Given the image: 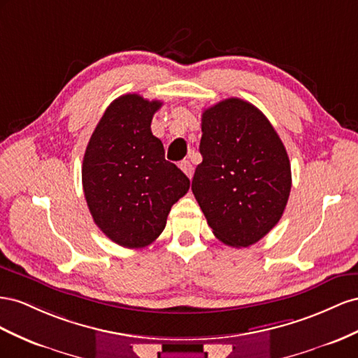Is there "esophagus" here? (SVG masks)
Returning <instances> with one entry per match:
<instances>
[{
	"mask_svg": "<svg viewBox=\"0 0 358 358\" xmlns=\"http://www.w3.org/2000/svg\"><path fill=\"white\" fill-rule=\"evenodd\" d=\"M180 168H181L182 172L186 173V176H187L189 178L193 177V166H192V163H190L189 160H182V162L180 163Z\"/></svg>",
	"mask_w": 358,
	"mask_h": 358,
	"instance_id": "obj_1",
	"label": "esophagus"
}]
</instances>
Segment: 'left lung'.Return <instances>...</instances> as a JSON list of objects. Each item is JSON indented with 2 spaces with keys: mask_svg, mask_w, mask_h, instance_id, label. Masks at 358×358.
<instances>
[{
  "mask_svg": "<svg viewBox=\"0 0 358 358\" xmlns=\"http://www.w3.org/2000/svg\"><path fill=\"white\" fill-rule=\"evenodd\" d=\"M202 162L192 192L213 234L249 248L278 224L291 192V165L279 135L246 100L224 99L202 112Z\"/></svg>",
  "mask_w": 358,
  "mask_h": 358,
  "instance_id": "obj_1",
  "label": "left lung"
}]
</instances>
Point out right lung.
Listing matches in <instances>:
<instances>
[{
  "label": "right lung",
  "mask_w": 358,
  "mask_h": 358,
  "mask_svg": "<svg viewBox=\"0 0 358 358\" xmlns=\"http://www.w3.org/2000/svg\"><path fill=\"white\" fill-rule=\"evenodd\" d=\"M162 101L139 94L115 99L100 118L84 155L83 186L100 231L127 249L145 248L166 227L171 207L190 180L165 159L151 120Z\"/></svg>",
  "instance_id": "add662e5"
}]
</instances>
